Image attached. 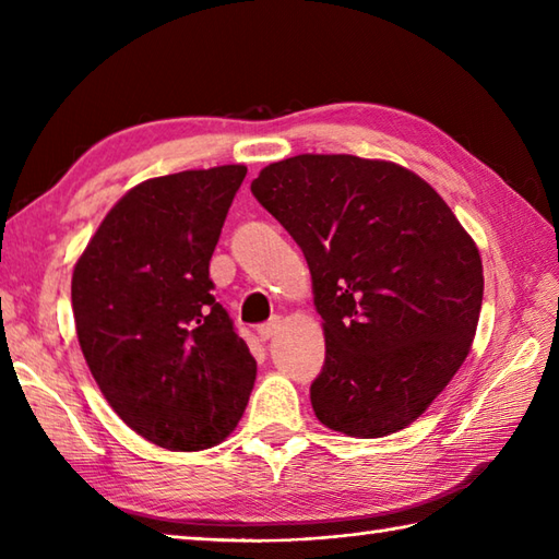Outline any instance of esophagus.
I'll use <instances>...</instances> for the list:
<instances>
[{
    "label": "esophagus",
    "instance_id": "esophagus-1",
    "mask_svg": "<svg viewBox=\"0 0 559 559\" xmlns=\"http://www.w3.org/2000/svg\"><path fill=\"white\" fill-rule=\"evenodd\" d=\"M278 329H281V319L276 317V319H271V322L261 324V326L257 329V334H259V338H261V341H271L273 336L278 334Z\"/></svg>",
    "mask_w": 559,
    "mask_h": 559
}]
</instances>
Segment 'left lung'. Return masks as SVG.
Returning a JSON list of instances; mask_svg holds the SVG:
<instances>
[{
    "instance_id": "8db88e82",
    "label": "left lung",
    "mask_w": 559,
    "mask_h": 559,
    "mask_svg": "<svg viewBox=\"0 0 559 559\" xmlns=\"http://www.w3.org/2000/svg\"><path fill=\"white\" fill-rule=\"evenodd\" d=\"M252 194L312 273L319 423L372 439L420 418L466 360L483 305L478 247L444 199L396 163L346 153L271 163Z\"/></svg>"
}]
</instances>
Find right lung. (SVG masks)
<instances>
[{
    "instance_id": "obj_1",
    "label": "right lung",
    "mask_w": 559,
    "mask_h": 559,
    "mask_svg": "<svg viewBox=\"0 0 559 559\" xmlns=\"http://www.w3.org/2000/svg\"><path fill=\"white\" fill-rule=\"evenodd\" d=\"M245 175V165H221L129 189L71 276L76 336L103 396L134 432L170 451L223 442L257 379L209 278Z\"/></svg>"
}]
</instances>
